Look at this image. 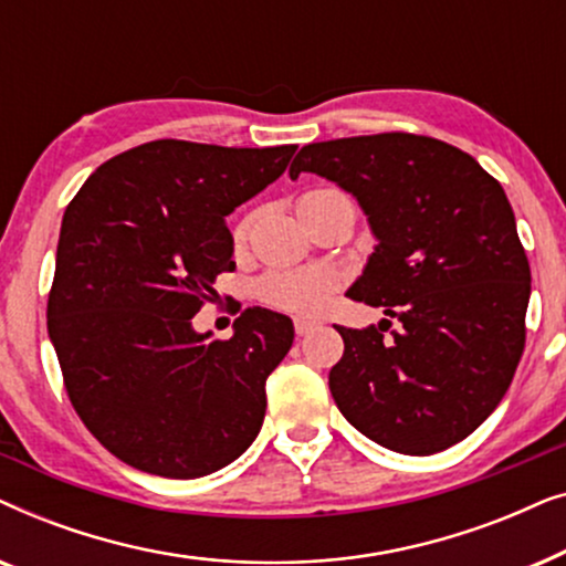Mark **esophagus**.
<instances>
[{"instance_id":"1","label":"esophagus","mask_w":566,"mask_h":566,"mask_svg":"<svg viewBox=\"0 0 566 566\" xmlns=\"http://www.w3.org/2000/svg\"><path fill=\"white\" fill-rule=\"evenodd\" d=\"M316 327H319V322L308 319V316H296V319H293V329H296L298 337L312 335V332H314Z\"/></svg>"}]
</instances>
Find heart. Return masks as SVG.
I'll return each mask as SVG.
<instances>
[{
	"label": "heart",
	"instance_id": "1",
	"mask_svg": "<svg viewBox=\"0 0 566 566\" xmlns=\"http://www.w3.org/2000/svg\"><path fill=\"white\" fill-rule=\"evenodd\" d=\"M322 200H350L339 190L332 188H316L308 190L298 198V206L322 203ZM252 216H247L237 223L234 239L242 242L250 234ZM337 291V277L329 270L319 268H298V270H273L265 273L254 285V293L262 304L285 308V312H301V314H316L329 304L332 293Z\"/></svg>",
	"mask_w": 566,
	"mask_h": 566
}]
</instances>
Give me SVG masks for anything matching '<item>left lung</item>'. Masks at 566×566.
I'll return each mask as SVG.
<instances>
[{
    "mask_svg": "<svg viewBox=\"0 0 566 566\" xmlns=\"http://www.w3.org/2000/svg\"><path fill=\"white\" fill-rule=\"evenodd\" d=\"M301 172L358 198L378 244L347 296L401 322L337 327L339 412L389 451H446L494 412L525 347L531 265L505 190L471 154L401 130L308 144Z\"/></svg>",
    "mask_w": 566,
    "mask_h": 566,
    "instance_id": "1",
    "label": "left lung"
}]
</instances>
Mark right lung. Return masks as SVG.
<instances>
[{
	"mask_svg": "<svg viewBox=\"0 0 566 566\" xmlns=\"http://www.w3.org/2000/svg\"><path fill=\"white\" fill-rule=\"evenodd\" d=\"M296 146L159 138L99 165L66 206L49 335L72 407L128 467L198 479L239 459L265 420L289 316L252 306L234 337L192 316L234 270L223 219L285 172Z\"/></svg>",
	"mask_w": 566,
	"mask_h": 566,
	"instance_id": "right-lung-1",
	"label": "right lung"
}]
</instances>
